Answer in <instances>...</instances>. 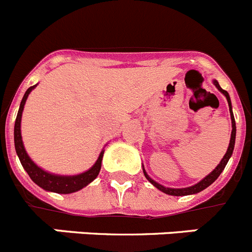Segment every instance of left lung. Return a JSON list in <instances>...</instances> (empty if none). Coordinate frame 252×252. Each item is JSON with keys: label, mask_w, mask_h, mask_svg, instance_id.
<instances>
[{"label": "left lung", "mask_w": 252, "mask_h": 252, "mask_svg": "<svg viewBox=\"0 0 252 252\" xmlns=\"http://www.w3.org/2000/svg\"><path fill=\"white\" fill-rule=\"evenodd\" d=\"M212 82H214V85L216 86V89L219 90V91L221 92V94H223L226 97V100H227V103H228V110H230V116H231V126H232V131H231V137H230V144H228V147H227V151H226V154L223 155L222 160L220 161V163H219L218 166H216L214 170H212L211 172H210L209 175H207L206 177H204V179L201 180V181H198L197 184L192 185V186H189V188H182V189H172V188H165V186H162L161 184H158V182H156L155 180H152L151 177L147 175L146 170L145 168H142L144 170V175L145 177H146L147 180H149L150 182H151L152 185H154L155 188L158 189L160 191H162V192L167 193V195H171V196H186V195H195V193H198L200 191L205 190L206 188H209L210 185L214 184V182L216 181V179H218L219 176L221 175V172L223 171V168H225V166L227 165L228 160H230V158H231L232 155V151H234V147H235V138H236V122H235V117H234V114H232V106H231V98H230V96H228L227 91H225V90H222L220 87V85H219V82L216 80H212Z\"/></svg>", "instance_id": "1"}]
</instances>
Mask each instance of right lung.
<instances>
[{"instance_id":"right-lung-1","label":"right lung","mask_w":252,"mask_h":252,"mask_svg":"<svg viewBox=\"0 0 252 252\" xmlns=\"http://www.w3.org/2000/svg\"><path fill=\"white\" fill-rule=\"evenodd\" d=\"M37 85L31 86L26 92H25L24 98L21 101L20 108H18V114L15 121V131H13V133H15L16 154H17L18 158H20L21 165L24 166V168L26 170L29 176L31 177L32 181L36 185H38L41 189L56 193L76 192V191L81 190V189H84L85 186H87L90 182H92L98 176L105 150H102V151L100 152V156H98L97 161L94 163L92 167H90L87 171L78 175H71V176H67V175L51 174V172L45 171V170L41 168L40 166H37L36 163L31 160V158L29 156L26 150H25L22 136H21V119H22V112H24L25 103H26L29 94H31V91Z\"/></svg>"}]
</instances>
